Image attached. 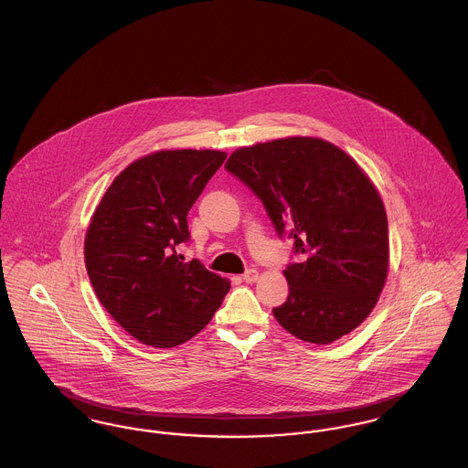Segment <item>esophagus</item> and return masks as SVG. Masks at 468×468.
I'll return each mask as SVG.
<instances>
[{"mask_svg": "<svg viewBox=\"0 0 468 468\" xmlns=\"http://www.w3.org/2000/svg\"><path fill=\"white\" fill-rule=\"evenodd\" d=\"M258 279V270H254V268H250V270H247L245 273H243V281L245 282H254Z\"/></svg>", "mask_w": 468, "mask_h": 468, "instance_id": "1", "label": "esophagus"}]
</instances>
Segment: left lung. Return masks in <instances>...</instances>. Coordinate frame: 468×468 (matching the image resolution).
<instances>
[{"label":"left lung","mask_w":468,"mask_h":468,"mask_svg":"<svg viewBox=\"0 0 468 468\" xmlns=\"http://www.w3.org/2000/svg\"><path fill=\"white\" fill-rule=\"evenodd\" d=\"M225 169L303 258L284 270L290 293L271 310L277 323L314 344L360 326L388 277L389 238L382 198L356 162L326 140L290 136L234 151Z\"/></svg>","instance_id":"obj_1"}]
</instances>
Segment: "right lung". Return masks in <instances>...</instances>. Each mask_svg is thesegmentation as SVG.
<instances>
[{
  "label": "right lung",
  "instance_id": "obj_1",
  "mask_svg": "<svg viewBox=\"0 0 468 468\" xmlns=\"http://www.w3.org/2000/svg\"><path fill=\"white\" fill-rule=\"evenodd\" d=\"M227 154L176 149L128 165L93 212L84 261L97 299L142 344L175 347L208 324L230 290L198 260L186 263L187 212Z\"/></svg>",
  "mask_w": 468,
  "mask_h": 468
}]
</instances>
